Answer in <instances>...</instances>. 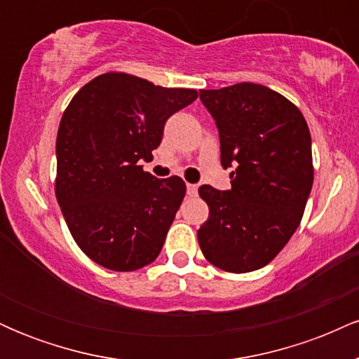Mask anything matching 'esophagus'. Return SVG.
<instances>
[{"mask_svg": "<svg viewBox=\"0 0 359 359\" xmlns=\"http://www.w3.org/2000/svg\"><path fill=\"white\" fill-rule=\"evenodd\" d=\"M197 185L196 184H187V196L189 197H196L197 196Z\"/></svg>", "mask_w": 359, "mask_h": 359, "instance_id": "obj_1", "label": "esophagus"}]
</instances>
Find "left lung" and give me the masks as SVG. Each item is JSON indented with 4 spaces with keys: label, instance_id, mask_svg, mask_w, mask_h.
<instances>
[{
    "label": "left lung",
    "instance_id": "8db88e82",
    "mask_svg": "<svg viewBox=\"0 0 359 359\" xmlns=\"http://www.w3.org/2000/svg\"><path fill=\"white\" fill-rule=\"evenodd\" d=\"M199 94L219 130L221 165L233 168L229 191L199 187L209 205L199 246L217 269L258 270L282 251L304 216L314 182L307 121L294 102L262 84Z\"/></svg>",
    "mask_w": 359,
    "mask_h": 359
}]
</instances>
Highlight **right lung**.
I'll return each instance as SVG.
<instances>
[{"instance_id": "obj_1", "label": "right lung", "mask_w": 359, "mask_h": 359, "mask_svg": "<svg viewBox=\"0 0 359 359\" xmlns=\"http://www.w3.org/2000/svg\"><path fill=\"white\" fill-rule=\"evenodd\" d=\"M196 100V89L106 72L65 108L55 145L57 203L74 241L97 265L133 271L160 255L185 182L156 179L138 163L154 158L167 119Z\"/></svg>"}]
</instances>
